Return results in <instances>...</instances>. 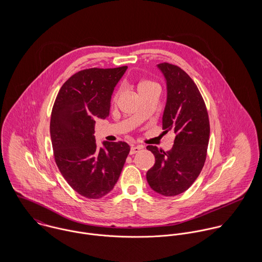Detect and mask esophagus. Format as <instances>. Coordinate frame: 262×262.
<instances>
[{
  "instance_id": "esophagus-1",
  "label": "esophagus",
  "mask_w": 262,
  "mask_h": 262,
  "mask_svg": "<svg viewBox=\"0 0 262 262\" xmlns=\"http://www.w3.org/2000/svg\"><path fill=\"white\" fill-rule=\"evenodd\" d=\"M141 149H142L141 146H132L131 149H130V154L133 155V154H135V153H138Z\"/></svg>"
}]
</instances>
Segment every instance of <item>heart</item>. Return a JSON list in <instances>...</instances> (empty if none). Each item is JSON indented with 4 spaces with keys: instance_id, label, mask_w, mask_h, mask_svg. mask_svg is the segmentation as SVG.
Wrapping results in <instances>:
<instances>
[{
    "instance_id": "heart-1",
    "label": "heart",
    "mask_w": 262,
    "mask_h": 262,
    "mask_svg": "<svg viewBox=\"0 0 262 262\" xmlns=\"http://www.w3.org/2000/svg\"><path fill=\"white\" fill-rule=\"evenodd\" d=\"M151 84H155L154 82L149 81V80H144V81H141L139 84H138V90L141 89V88H144V86H147V85H151Z\"/></svg>"
}]
</instances>
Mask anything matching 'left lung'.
I'll return each instance as SVG.
<instances>
[{
    "mask_svg": "<svg viewBox=\"0 0 262 262\" xmlns=\"http://www.w3.org/2000/svg\"><path fill=\"white\" fill-rule=\"evenodd\" d=\"M166 79L167 101L162 116L164 133L176 135L169 151L149 145L155 163L146 173L150 187L165 196L186 191L199 177L207 157L209 115L204 99L185 71L167 62L157 64Z\"/></svg>",
    "mask_w": 262,
    "mask_h": 262,
    "instance_id": "obj_1",
    "label": "left lung"
}]
</instances>
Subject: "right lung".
I'll return each mask as SVG.
<instances>
[{"instance_id": "add662e5", "label": "right lung", "mask_w": 262, "mask_h": 262, "mask_svg": "<svg viewBox=\"0 0 262 262\" xmlns=\"http://www.w3.org/2000/svg\"><path fill=\"white\" fill-rule=\"evenodd\" d=\"M127 67L88 69L72 75L55 99L50 136L56 165L80 195L100 199L116 185L130 146L123 141L96 144L97 118L109 116L113 91Z\"/></svg>"}]
</instances>
